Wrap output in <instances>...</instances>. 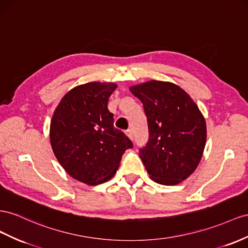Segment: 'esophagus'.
Instances as JSON below:
<instances>
[{"label": "esophagus", "instance_id": "esophagus-1", "mask_svg": "<svg viewBox=\"0 0 248 248\" xmlns=\"http://www.w3.org/2000/svg\"><path fill=\"white\" fill-rule=\"evenodd\" d=\"M125 133H126V136L128 137L130 140H133V135H132V130L131 129H127L125 131Z\"/></svg>", "mask_w": 248, "mask_h": 248}]
</instances>
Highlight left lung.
I'll return each mask as SVG.
<instances>
[{
	"label": "left lung",
	"instance_id": "1",
	"mask_svg": "<svg viewBox=\"0 0 248 248\" xmlns=\"http://www.w3.org/2000/svg\"><path fill=\"white\" fill-rule=\"evenodd\" d=\"M130 92L143 103L149 140L140 157L150 178L174 186L196 170L206 142V124L197 104L186 92L169 81L132 85Z\"/></svg>",
	"mask_w": 248,
	"mask_h": 248
}]
</instances>
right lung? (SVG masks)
I'll use <instances>...</instances> for the list:
<instances>
[{
  "label": "right lung",
  "mask_w": 248,
  "mask_h": 248,
  "mask_svg": "<svg viewBox=\"0 0 248 248\" xmlns=\"http://www.w3.org/2000/svg\"><path fill=\"white\" fill-rule=\"evenodd\" d=\"M112 82H89L60 100L50 124L53 152L65 172L83 184H103L115 175L131 140L113 126L108 98Z\"/></svg>",
  "instance_id": "1"
}]
</instances>
